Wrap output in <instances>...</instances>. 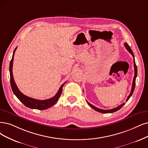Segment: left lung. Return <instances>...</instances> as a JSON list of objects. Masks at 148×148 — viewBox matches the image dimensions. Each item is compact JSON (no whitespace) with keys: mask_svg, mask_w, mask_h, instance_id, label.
Instances as JSON below:
<instances>
[{"mask_svg":"<svg viewBox=\"0 0 148 148\" xmlns=\"http://www.w3.org/2000/svg\"><path fill=\"white\" fill-rule=\"evenodd\" d=\"M124 46L125 47V48H126L127 50L130 52V53L132 55V57H134V71H135V74H134V79H133V82H132V89H131V91H130V93L129 94V96L127 97V99H126V102L129 99V98L131 97V96L132 95L133 92H134V89H135V80H136V76H137V67H136V65L135 64V59H134V53L132 51V49H130V46L127 45V44L126 42L124 43ZM87 103H88V104L91 107L94 109V110H95L96 111L98 112H100V113H113V112H115L118 110H119L120 108H121L125 104V103H122V104H121L120 106H119L118 107H116V108H112V109H110V110H103V109H101V108H97L95 106H92V104H91L90 103H89L88 101H86Z\"/></svg>","mask_w":148,"mask_h":148,"instance_id":"obj_1","label":"left lung"}]
</instances>
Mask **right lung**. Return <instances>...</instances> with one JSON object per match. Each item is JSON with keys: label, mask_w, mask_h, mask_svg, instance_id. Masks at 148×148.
<instances>
[{"label": "right lung", "mask_w": 148, "mask_h": 148, "mask_svg": "<svg viewBox=\"0 0 148 148\" xmlns=\"http://www.w3.org/2000/svg\"><path fill=\"white\" fill-rule=\"evenodd\" d=\"M16 49H17V47L15 48L14 51L13 52L12 58L11 60L10 63V68H9L10 75V84H11V86H12L13 93L25 106L29 108H33V109H37V110H46L47 108L51 107L58 101V99L60 97V95H61L62 92L63 86H64L66 82H64L61 86H60V88H59L58 92H57V94L56 95H55L53 97L50 98V99H48L38 100V99H34V98L27 96L22 93L18 89L17 85H16L15 83L14 77H13V71H12L13 58L14 56V52L16 50Z\"/></svg>", "instance_id": "right-lung-1"}]
</instances>
